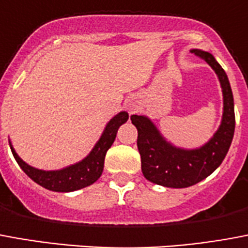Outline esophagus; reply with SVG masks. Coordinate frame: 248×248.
I'll use <instances>...</instances> for the list:
<instances>
[{"mask_svg":"<svg viewBox=\"0 0 248 248\" xmlns=\"http://www.w3.org/2000/svg\"><path fill=\"white\" fill-rule=\"evenodd\" d=\"M129 109H130V111H134V110H135V105H130Z\"/></svg>","mask_w":248,"mask_h":248,"instance_id":"1","label":"esophagus"}]
</instances>
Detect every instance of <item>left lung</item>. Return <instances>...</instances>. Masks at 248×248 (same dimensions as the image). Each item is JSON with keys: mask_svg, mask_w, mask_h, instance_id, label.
<instances>
[{"mask_svg": "<svg viewBox=\"0 0 248 248\" xmlns=\"http://www.w3.org/2000/svg\"><path fill=\"white\" fill-rule=\"evenodd\" d=\"M190 52L213 68L222 88V121L212 138L199 148L176 147L161 135L148 117L131 115V122L138 130L137 144L143 175L148 181L167 188H186L212 175L226 156L235 130L234 98L226 72L212 54L202 49H190Z\"/></svg>", "mask_w": 248, "mask_h": 248, "instance_id": "1", "label": "left lung"}]
</instances>
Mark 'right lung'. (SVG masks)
Instances as JSON below:
<instances>
[{
  "instance_id": "right-lung-1",
  "label": "right lung",
  "mask_w": 248,
  "mask_h": 248,
  "mask_svg": "<svg viewBox=\"0 0 248 248\" xmlns=\"http://www.w3.org/2000/svg\"><path fill=\"white\" fill-rule=\"evenodd\" d=\"M127 119L129 114L126 111H121L114 115L108 122L102 135L87 156L78 163H75L72 166H68L62 170H43L29 166L26 161H23L18 156L12 142H9V144L12 148L14 159L31 180L52 192H73V190L82 189L100 179L104 170L106 152L114 142L119 126L127 122Z\"/></svg>"
}]
</instances>
